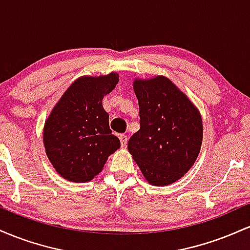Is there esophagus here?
I'll use <instances>...</instances> for the list:
<instances>
[{"label": "esophagus", "mask_w": 250, "mask_h": 250, "mask_svg": "<svg viewBox=\"0 0 250 250\" xmlns=\"http://www.w3.org/2000/svg\"><path fill=\"white\" fill-rule=\"evenodd\" d=\"M120 141H121V146L122 147H125L128 142V136L125 134H120Z\"/></svg>", "instance_id": "obj_1"}]
</instances>
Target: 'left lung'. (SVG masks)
Instances as JSON below:
<instances>
[{
	"label": "left lung",
	"instance_id": "obj_1",
	"mask_svg": "<svg viewBox=\"0 0 250 250\" xmlns=\"http://www.w3.org/2000/svg\"><path fill=\"white\" fill-rule=\"evenodd\" d=\"M140 130L128 150L148 183L171 185L193 167L203 139L200 110L168 77L135 79Z\"/></svg>",
	"mask_w": 250,
	"mask_h": 250
}]
</instances>
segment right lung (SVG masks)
Instances as JSON below:
<instances>
[{
    "mask_svg": "<svg viewBox=\"0 0 250 250\" xmlns=\"http://www.w3.org/2000/svg\"><path fill=\"white\" fill-rule=\"evenodd\" d=\"M119 83V74L81 76L57 101L43 128L45 154L55 170L70 182H89L121 147L111 134L102 100Z\"/></svg>",
    "mask_w": 250,
    "mask_h": 250,
    "instance_id": "right-lung-1",
    "label": "right lung"
}]
</instances>
